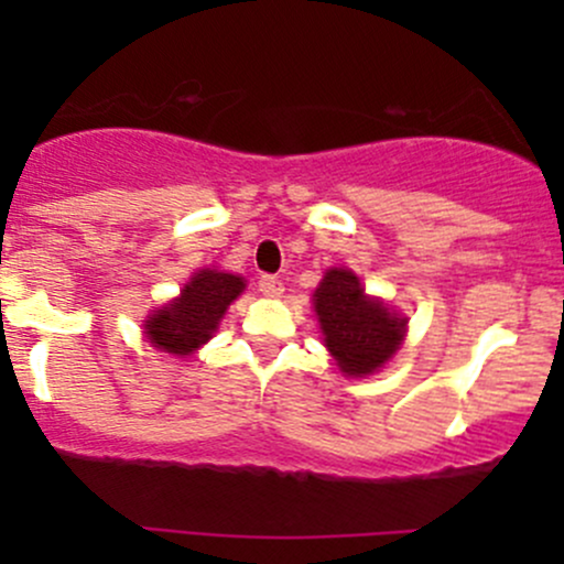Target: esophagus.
Segmentation results:
<instances>
[{"label":"esophagus","mask_w":564,"mask_h":564,"mask_svg":"<svg viewBox=\"0 0 564 564\" xmlns=\"http://www.w3.org/2000/svg\"><path fill=\"white\" fill-rule=\"evenodd\" d=\"M260 291H262V296H281L283 294V281H278L275 275H262L260 278Z\"/></svg>","instance_id":"esophagus-1"}]
</instances>
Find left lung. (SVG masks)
<instances>
[{"instance_id":"left-lung-1","label":"left lung","mask_w":564,"mask_h":564,"mask_svg":"<svg viewBox=\"0 0 564 564\" xmlns=\"http://www.w3.org/2000/svg\"><path fill=\"white\" fill-rule=\"evenodd\" d=\"M326 347L349 377H366L392 358L403 341L405 318L390 313L384 304L366 296L358 275L334 268L315 289Z\"/></svg>"}]
</instances>
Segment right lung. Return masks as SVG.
Listing matches in <instances>:
<instances>
[{
  "instance_id": "add662e5",
  "label": "right lung",
  "mask_w": 564,
  "mask_h": 564,
  "mask_svg": "<svg viewBox=\"0 0 564 564\" xmlns=\"http://www.w3.org/2000/svg\"><path fill=\"white\" fill-rule=\"evenodd\" d=\"M243 278L217 270H200L185 283L180 300L170 307L156 310L151 321H145V334L153 347L174 355H187L204 345L217 328L228 304L243 291Z\"/></svg>"
}]
</instances>
